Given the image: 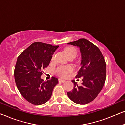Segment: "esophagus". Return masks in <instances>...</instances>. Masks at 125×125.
I'll return each mask as SVG.
<instances>
[{
  "mask_svg": "<svg viewBox=\"0 0 125 125\" xmlns=\"http://www.w3.org/2000/svg\"><path fill=\"white\" fill-rule=\"evenodd\" d=\"M59 81L60 82V83H64L66 81L65 80H63V79H61V78H59Z\"/></svg>",
  "mask_w": 125,
  "mask_h": 125,
  "instance_id": "1",
  "label": "esophagus"
}]
</instances>
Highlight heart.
Wrapping results in <instances>:
<instances>
[{"label":"heart","mask_w":125,"mask_h":125,"mask_svg":"<svg viewBox=\"0 0 125 125\" xmlns=\"http://www.w3.org/2000/svg\"><path fill=\"white\" fill-rule=\"evenodd\" d=\"M65 52L68 56V57H71L72 56L76 57L77 55V50L74 47H68L66 49ZM54 55L53 56V57ZM73 71V68L69 65H60L57 66L55 69V72L58 76L61 77H65L67 75Z\"/></svg>","instance_id":"obj_1"}]
</instances>
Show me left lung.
<instances>
[{
    "label": "left lung",
    "mask_w": 125,
    "mask_h": 125,
    "mask_svg": "<svg viewBox=\"0 0 125 125\" xmlns=\"http://www.w3.org/2000/svg\"><path fill=\"white\" fill-rule=\"evenodd\" d=\"M68 44L80 48L81 66L76 77H83L81 86L72 81L74 86L67 92L68 96L74 103L85 105L94 100L103 88L106 76L105 60L98 48L86 39H80Z\"/></svg>",
    "instance_id": "left-lung-1"
}]
</instances>
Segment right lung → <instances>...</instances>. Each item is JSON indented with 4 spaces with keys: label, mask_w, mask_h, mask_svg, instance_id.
Here are the masks:
<instances>
[{
    "label": "right lung",
    "mask_w": 125,
    "mask_h": 125,
    "mask_svg": "<svg viewBox=\"0 0 125 125\" xmlns=\"http://www.w3.org/2000/svg\"><path fill=\"white\" fill-rule=\"evenodd\" d=\"M59 45L35 42L19 56L14 76L19 91L32 104L40 105L50 99L53 88L59 83L57 78L44 81L41 78L42 69L47 67Z\"/></svg>",
    "instance_id": "right-lung-1"
}]
</instances>
